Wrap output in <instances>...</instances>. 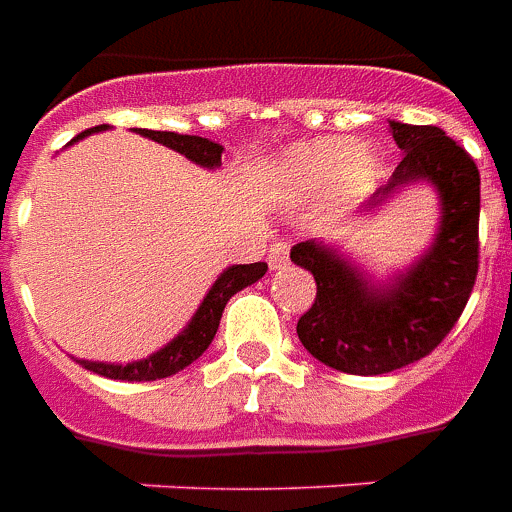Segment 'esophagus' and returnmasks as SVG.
I'll list each match as a JSON object with an SVG mask.
<instances>
[{"label":"esophagus","instance_id":"34e87169","mask_svg":"<svg viewBox=\"0 0 512 512\" xmlns=\"http://www.w3.org/2000/svg\"><path fill=\"white\" fill-rule=\"evenodd\" d=\"M288 257H290L288 241H277V244H271V249H268V266L285 268L288 266Z\"/></svg>","mask_w":512,"mask_h":512}]
</instances>
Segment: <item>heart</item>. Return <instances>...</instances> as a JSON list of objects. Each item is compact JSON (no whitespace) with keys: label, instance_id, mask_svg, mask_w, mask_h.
<instances>
[{"label":"heart","instance_id":"1","mask_svg":"<svg viewBox=\"0 0 512 512\" xmlns=\"http://www.w3.org/2000/svg\"><path fill=\"white\" fill-rule=\"evenodd\" d=\"M277 175L299 197H315L334 186L340 200H356L376 180L378 156L370 147L348 145L345 139H318L290 147L279 158Z\"/></svg>","mask_w":512,"mask_h":512}]
</instances>
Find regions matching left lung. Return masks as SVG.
<instances>
[{
  "label": "left lung",
  "mask_w": 512,
  "mask_h": 512,
  "mask_svg": "<svg viewBox=\"0 0 512 512\" xmlns=\"http://www.w3.org/2000/svg\"><path fill=\"white\" fill-rule=\"evenodd\" d=\"M389 128L403 158L370 205L408 183H433L441 224L428 255L381 288L318 241L290 249V260L318 285L312 307L296 323L301 345L351 376H381L428 356L461 318L480 266V172L472 156L436 126L392 120Z\"/></svg>",
  "instance_id": "left-lung-1"
}]
</instances>
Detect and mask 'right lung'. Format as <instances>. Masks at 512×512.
<instances>
[{
    "label": "right lung",
    "instance_id": "add662e5",
    "mask_svg": "<svg viewBox=\"0 0 512 512\" xmlns=\"http://www.w3.org/2000/svg\"><path fill=\"white\" fill-rule=\"evenodd\" d=\"M104 126L87 128L76 139L93 134V131H101ZM139 134L147 136V139H156L161 145L178 150L186 158H191L194 164L200 167H219L222 164V145H216L211 139H202V136L191 134H175V131H147V128H139ZM73 139V142H76ZM268 271L266 263H249V266H233L224 271L222 277L213 282V288L208 290V296L202 299L200 310L194 312L191 323L183 329V332L167 343L161 351H156L153 356H147L142 362H131V365H104V362H82V367H87L90 373H98L104 378H117V381H156V378L175 376L178 370L189 367L194 359H200L205 354V348L211 345L213 334L219 329V321H222V312L227 307V301L233 299L238 290L255 285L257 279L263 277Z\"/></svg>",
    "mask_w": 512,
    "mask_h": 512
}]
</instances>
